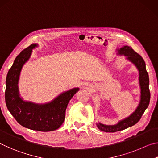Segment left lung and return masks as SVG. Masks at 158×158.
I'll return each mask as SVG.
<instances>
[{
  "label": "left lung",
  "instance_id": "left-lung-1",
  "mask_svg": "<svg viewBox=\"0 0 158 158\" xmlns=\"http://www.w3.org/2000/svg\"><path fill=\"white\" fill-rule=\"evenodd\" d=\"M118 54L124 55L127 59L132 62L137 66L139 72V85L141 87V100L139 106L135 112L129 117L120 121L117 125L106 126L101 123L97 124V127L100 131L106 132H115L123 131L136 124L140 120L141 117L147 108L151 98V93L149 90V77L146 71L144 60L140 55L135 52L131 47L125 46L118 50Z\"/></svg>",
  "mask_w": 158,
  "mask_h": 158
}]
</instances>
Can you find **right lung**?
Wrapping results in <instances>:
<instances>
[{
    "label": "right lung",
    "instance_id": "1",
    "mask_svg": "<svg viewBox=\"0 0 158 158\" xmlns=\"http://www.w3.org/2000/svg\"><path fill=\"white\" fill-rule=\"evenodd\" d=\"M36 46L37 44H32L23 50L8 71L5 82V103L11 114L22 126L34 131H52L59 128L63 123L69 102L79 89L69 90L51 103L44 105L22 100L19 97L17 86L19 74L22 66L29 59L32 49Z\"/></svg>",
    "mask_w": 158,
    "mask_h": 158
}]
</instances>
